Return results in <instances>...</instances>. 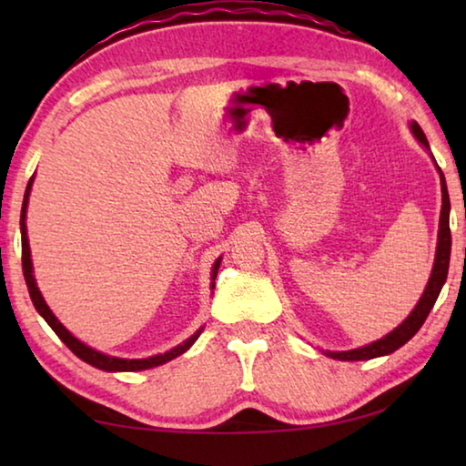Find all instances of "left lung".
Here are the masks:
<instances>
[{
    "label": "left lung",
    "instance_id": "1",
    "mask_svg": "<svg viewBox=\"0 0 466 466\" xmlns=\"http://www.w3.org/2000/svg\"><path fill=\"white\" fill-rule=\"evenodd\" d=\"M413 136L421 141L425 147L428 146V139H425L421 127L417 123H411ZM440 170V168H438ZM440 180H441V214H440V232H438V250H436V263H433V271L431 278L428 281V288H425L423 296L420 302H417L415 310L409 314L405 319L403 325H399L397 329L382 337L380 341H374L366 347H360V350H351V351H329L327 356L333 360H341V361H358V360H372V358H380V356H389V353L397 351L400 345H405L409 339H411L417 330L421 329V325L428 319L430 310L436 304V299L440 296V289L444 286L446 275H448V265H451V247H452V236H451V197H448V188H446V180L444 175L440 170Z\"/></svg>",
    "mask_w": 466,
    "mask_h": 466
}]
</instances>
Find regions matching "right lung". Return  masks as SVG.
<instances>
[{
  "mask_svg": "<svg viewBox=\"0 0 466 466\" xmlns=\"http://www.w3.org/2000/svg\"><path fill=\"white\" fill-rule=\"evenodd\" d=\"M30 187H33V178H30V183L26 187V193H25V203H22V214H20V232H22V271H25V279H26V286H28V294L30 299H33L35 309L38 310V314L49 322V327L57 333V337L61 339L63 343H66L69 350H72L77 358L84 360L86 364H90L98 370H106V372H136V370H147V368H154V366H160V364H167V361L175 360L180 353H185L188 347H191L197 337L201 335V329L197 330L193 337H188L183 345L175 347V350H170L167 353H162V356H154V358H146V360H121V358H110L105 356V353H100L96 350H92V347L84 345L82 341H77V339L69 333V330L61 325V322L55 319V314L49 310V306L45 304V299L41 296V291H38L35 278H33V261H30V247H28V236H26V205H28V195H30ZM218 267H219V258L214 265V273H211V279H216L218 275ZM211 288H214V283H211Z\"/></svg>",
  "mask_w": 466,
  "mask_h": 466,
  "instance_id": "right-lung-1",
  "label": "right lung"
}]
</instances>
